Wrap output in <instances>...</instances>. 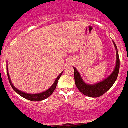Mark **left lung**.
Here are the masks:
<instances>
[{
	"label": "left lung",
	"mask_w": 128,
	"mask_h": 128,
	"mask_svg": "<svg viewBox=\"0 0 128 128\" xmlns=\"http://www.w3.org/2000/svg\"><path fill=\"white\" fill-rule=\"evenodd\" d=\"M115 49L116 50V65L114 70L112 74L108 78L105 79L102 82H99L96 84H87L82 80L80 74L77 72L76 68L74 67V78L76 82V86L80 92H82L84 95L92 98H98L101 96L104 95L106 92L109 90L112 87L114 82L116 81L119 73L120 70V58H119L118 52L115 43L113 42Z\"/></svg>",
	"instance_id": "8db88e82"
}]
</instances>
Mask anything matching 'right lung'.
<instances>
[{
	"label": "right lung",
	"instance_id": "1",
	"mask_svg": "<svg viewBox=\"0 0 128 128\" xmlns=\"http://www.w3.org/2000/svg\"><path fill=\"white\" fill-rule=\"evenodd\" d=\"M62 72L56 78V79L54 81V84H52L51 86V87L49 89H48V90L46 91V92H42V93H40V94H26V93H24V92H22L21 91L19 90L18 89L14 87V86L13 85L12 83L11 82V80H10V76L9 74H8V68H7V74H8V80H9V82L11 84L12 87L13 88V89L16 91L17 93H18L19 95H20L21 96H22V98H24L26 99V100H28L32 101V102H39V101H42L44 100L45 99L48 98H49L51 94L53 93V92L55 90L56 87V85H57L58 81V79H60V77H61L62 74Z\"/></svg>",
	"mask_w": 128,
	"mask_h": 128
}]
</instances>
